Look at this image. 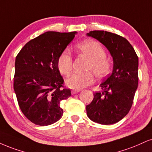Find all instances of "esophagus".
Wrapping results in <instances>:
<instances>
[{"label": "esophagus", "mask_w": 152, "mask_h": 152, "mask_svg": "<svg viewBox=\"0 0 152 152\" xmlns=\"http://www.w3.org/2000/svg\"><path fill=\"white\" fill-rule=\"evenodd\" d=\"M80 92V90H72L71 91V94H75Z\"/></svg>", "instance_id": "obj_1"}]
</instances>
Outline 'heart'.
I'll list each match as a JSON object with an SVG mask.
<instances>
[{"mask_svg": "<svg viewBox=\"0 0 152 152\" xmlns=\"http://www.w3.org/2000/svg\"><path fill=\"white\" fill-rule=\"evenodd\" d=\"M77 52L89 60L86 70L88 72L74 73L66 80V85L71 89H79L91 85L94 82V75L98 79H102L109 74L111 70V63L106 58L104 48L99 42L87 40L76 46ZM73 60L68 50H63L57 60V67L60 73L68 76L72 70ZM91 72H92L91 73Z\"/></svg>", "mask_w": 152, "mask_h": 152, "instance_id": "b5f03b06", "label": "heart"}]
</instances>
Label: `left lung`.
I'll use <instances>...</instances> for the list:
<instances>
[{
    "mask_svg": "<svg viewBox=\"0 0 152 152\" xmlns=\"http://www.w3.org/2000/svg\"><path fill=\"white\" fill-rule=\"evenodd\" d=\"M87 36L97 39L113 57V72L101 84L86 106L89 118L102 125H111L123 118L133 104L138 86V56L124 37L106 31H91Z\"/></svg>",
    "mask_w": 152,
    "mask_h": 152,
    "instance_id": "left-lung-1",
    "label": "left lung"
}]
</instances>
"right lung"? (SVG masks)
<instances>
[{
    "mask_svg": "<svg viewBox=\"0 0 152 152\" xmlns=\"http://www.w3.org/2000/svg\"><path fill=\"white\" fill-rule=\"evenodd\" d=\"M77 32L47 31L24 46L15 58L14 90L22 112L34 124L45 126L61 119L62 100L71 96L57 60Z\"/></svg>",
    "mask_w": 152,
    "mask_h": 152,
    "instance_id": "add662e5",
    "label": "right lung"
}]
</instances>
